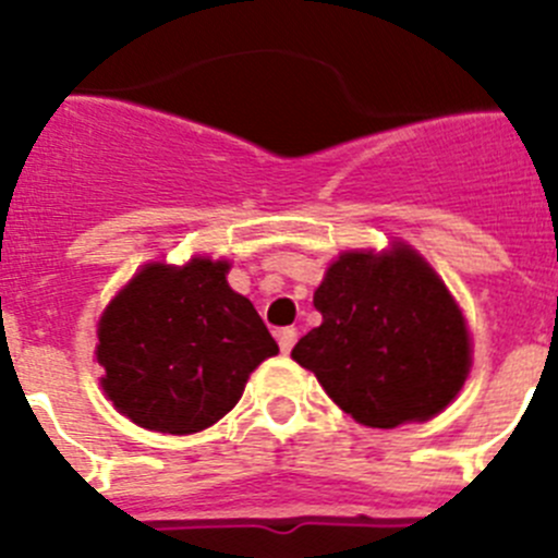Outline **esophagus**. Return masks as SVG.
Segmentation results:
<instances>
[{
    "mask_svg": "<svg viewBox=\"0 0 558 558\" xmlns=\"http://www.w3.org/2000/svg\"><path fill=\"white\" fill-rule=\"evenodd\" d=\"M295 338H299V332H295L293 327H284V329H279V332H276V340H279V349H282V354H290Z\"/></svg>",
    "mask_w": 558,
    "mask_h": 558,
    "instance_id": "34e87169",
    "label": "esophagus"
}]
</instances>
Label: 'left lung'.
Returning a JSON list of instances; mask_svg holds the SVG:
<instances>
[{
	"instance_id": "1",
	"label": "left lung",
	"mask_w": 558,
	"mask_h": 558,
	"mask_svg": "<svg viewBox=\"0 0 558 558\" xmlns=\"http://www.w3.org/2000/svg\"><path fill=\"white\" fill-rule=\"evenodd\" d=\"M322 327L293 347L335 405L368 427L425 422L470 372V335L430 265L411 248L343 254L315 290Z\"/></svg>"
}]
</instances>
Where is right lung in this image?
<instances>
[{"instance_id":"right-lung-1","label":"right lung","mask_w":558,"mask_h":558,"mask_svg":"<svg viewBox=\"0 0 558 558\" xmlns=\"http://www.w3.org/2000/svg\"><path fill=\"white\" fill-rule=\"evenodd\" d=\"M229 263L150 265L111 302L97 329L102 388L140 427L172 436L215 425L243 397L245 379L279 352Z\"/></svg>"}]
</instances>
